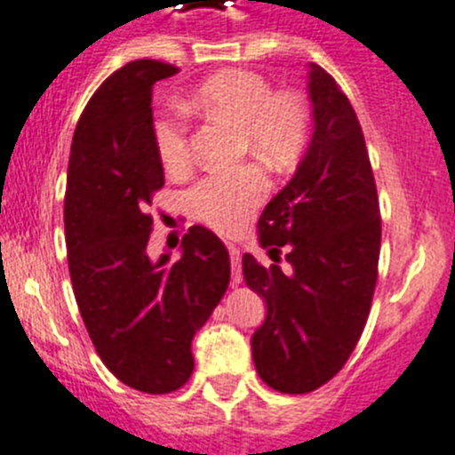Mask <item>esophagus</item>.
<instances>
[{"instance_id":"34e87169","label":"esophagus","mask_w":455,"mask_h":455,"mask_svg":"<svg viewBox=\"0 0 455 455\" xmlns=\"http://www.w3.org/2000/svg\"><path fill=\"white\" fill-rule=\"evenodd\" d=\"M228 255H231V282L240 284L242 282V253L235 244H228Z\"/></svg>"}]
</instances>
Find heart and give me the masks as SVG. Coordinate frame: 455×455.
I'll return each mask as SVG.
<instances>
[{
  "mask_svg": "<svg viewBox=\"0 0 455 455\" xmlns=\"http://www.w3.org/2000/svg\"><path fill=\"white\" fill-rule=\"evenodd\" d=\"M188 106L213 120L237 126L242 153H253L275 169L298 160L308 138V108L295 92H275L262 75L224 70L193 91ZM153 144L169 171L191 162L188 124L180 108L166 110L153 124ZM262 166L246 164L233 171H213L197 180L184 196L193 220L220 233H235L249 224L268 193Z\"/></svg>",
  "mask_w": 455,
  "mask_h": 455,
  "instance_id": "b5f03b06",
  "label": "heart"
}]
</instances>
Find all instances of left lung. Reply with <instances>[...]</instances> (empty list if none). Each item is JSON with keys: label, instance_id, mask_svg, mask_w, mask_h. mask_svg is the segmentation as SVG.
<instances>
[{"label": "left lung", "instance_id": "1", "mask_svg": "<svg viewBox=\"0 0 455 455\" xmlns=\"http://www.w3.org/2000/svg\"><path fill=\"white\" fill-rule=\"evenodd\" d=\"M313 135L291 182L258 222L268 258L251 253L242 273L267 302L251 338L259 378L282 394H308L329 382L354 354L367 324L380 258V209L363 129L347 95L308 64Z\"/></svg>", "mask_w": 455, "mask_h": 455}]
</instances>
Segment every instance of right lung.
<instances>
[{"instance_id":"right-lung-1","label":"right lung","mask_w":455,"mask_h":455,"mask_svg":"<svg viewBox=\"0 0 455 455\" xmlns=\"http://www.w3.org/2000/svg\"><path fill=\"white\" fill-rule=\"evenodd\" d=\"M178 68L129 61L84 108L70 144L64 231L75 299L108 371L144 394H171L191 378L193 335L231 280L215 233L191 227L182 255L147 253L153 193L164 169L153 144V84Z\"/></svg>"}]
</instances>
